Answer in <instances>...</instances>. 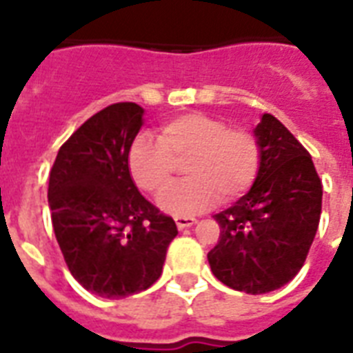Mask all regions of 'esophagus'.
I'll list each match as a JSON object with an SVG mask.
<instances>
[{
	"label": "esophagus",
	"instance_id": "1",
	"mask_svg": "<svg viewBox=\"0 0 353 353\" xmlns=\"http://www.w3.org/2000/svg\"><path fill=\"white\" fill-rule=\"evenodd\" d=\"M196 223V218H190V216H177L176 225L177 229H185V227H190Z\"/></svg>",
	"mask_w": 353,
	"mask_h": 353
}]
</instances>
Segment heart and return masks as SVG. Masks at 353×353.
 <instances>
[{
  "mask_svg": "<svg viewBox=\"0 0 353 353\" xmlns=\"http://www.w3.org/2000/svg\"><path fill=\"white\" fill-rule=\"evenodd\" d=\"M130 176L141 190L159 196L170 187L179 165L187 179L161 198V207L176 216L209 209L221 196L234 201L256 181L262 146L245 128H229L205 113H183L161 124L159 141L133 139L126 154Z\"/></svg>",
  "mask_w": 353,
  "mask_h": 353,
  "instance_id": "heart-1",
  "label": "heart"
}]
</instances>
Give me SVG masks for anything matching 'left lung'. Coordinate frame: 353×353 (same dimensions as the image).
<instances>
[{
  "mask_svg": "<svg viewBox=\"0 0 353 353\" xmlns=\"http://www.w3.org/2000/svg\"><path fill=\"white\" fill-rule=\"evenodd\" d=\"M262 146L251 190L214 216L221 232L207 254L220 282L251 295L288 284L306 262L323 207V183L312 155L276 117L254 130Z\"/></svg>",
  "mask_w": 353,
  "mask_h": 353,
  "instance_id": "obj_1",
  "label": "left lung"
}]
</instances>
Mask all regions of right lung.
<instances>
[{"mask_svg": "<svg viewBox=\"0 0 353 353\" xmlns=\"http://www.w3.org/2000/svg\"><path fill=\"white\" fill-rule=\"evenodd\" d=\"M143 108L117 102L90 117L60 146L49 174V207L69 271L88 291L124 299L163 273L176 221L139 192L126 154Z\"/></svg>", "mask_w": 353, "mask_h": 353, "instance_id": "right-lung-1", "label": "right lung"}]
</instances>
